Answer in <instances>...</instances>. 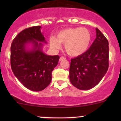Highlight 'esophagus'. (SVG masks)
<instances>
[{
	"label": "esophagus",
	"mask_w": 121,
	"mask_h": 121,
	"mask_svg": "<svg viewBox=\"0 0 121 121\" xmlns=\"http://www.w3.org/2000/svg\"><path fill=\"white\" fill-rule=\"evenodd\" d=\"M65 59H66V58L64 57H63V56H61V57H60V61L64 60H65Z\"/></svg>",
	"instance_id": "esophagus-1"
}]
</instances>
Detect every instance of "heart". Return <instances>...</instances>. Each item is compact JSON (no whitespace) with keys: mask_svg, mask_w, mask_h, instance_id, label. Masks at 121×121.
<instances>
[{"mask_svg":"<svg viewBox=\"0 0 121 121\" xmlns=\"http://www.w3.org/2000/svg\"><path fill=\"white\" fill-rule=\"evenodd\" d=\"M91 35L85 28H69L60 30L56 37H51L49 45L53 49L61 48L64 44L65 50L69 55L78 56L84 53L89 47Z\"/></svg>","mask_w":121,"mask_h":121,"instance_id":"1","label":"heart"}]
</instances>
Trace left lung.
<instances>
[{"instance_id": "1", "label": "left lung", "mask_w": 121, "mask_h": 121, "mask_svg": "<svg viewBox=\"0 0 121 121\" xmlns=\"http://www.w3.org/2000/svg\"><path fill=\"white\" fill-rule=\"evenodd\" d=\"M96 38L87 51L71 59L69 68L70 82L77 89H91L103 78L109 67V43L98 29Z\"/></svg>"}]
</instances>
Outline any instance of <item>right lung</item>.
I'll list each match as a JSON object with an SVG mask.
<instances>
[{"mask_svg":"<svg viewBox=\"0 0 121 121\" xmlns=\"http://www.w3.org/2000/svg\"><path fill=\"white\" fill-rule=\"evenodd\" d=\"M41 26L25 29L15 37L11 46V66L13 74L26 88L43 91L52 80V72L59 60L43 51L47 44Z\"/></svg>","mask_w":121,"mask_h":121,"instance_id":"add662e5","label":"right lung"}]
</instances>
